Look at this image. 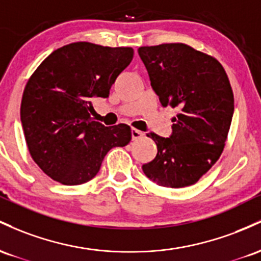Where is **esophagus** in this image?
I'll return each mask as SVG.
<instances>
[{
  "mask_svg": "<svg viewBox=\"0 0 261 261\" xmlns=\"http://www.w3.org/2000/svg\"><path fill=\"white\" fill-rule=\"evenodd\" d=\"M130 133H132V139H133V140H138V139L142 138L143 136H144V133H143L142 130L136 129V128H132Z\"/></svg>",
  "mask_w": 261,
  "mask_h": 261,
  "instance_id": "1",
  "label": "esophagus"
}]
</instances>
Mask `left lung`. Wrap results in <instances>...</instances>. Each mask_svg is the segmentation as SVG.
I'll return each mask as SVG.
<instances>
[{
	"instance_id": "left-lung-1",
	"label": "left lung",
	"mask_w": 261,
	"mask_h": 261,
	"mask_svg": "<svg viewBox=\"0 0 261 261\" xmlns=\"http://www.w3.org/2000/svg\"><path fill=\"white\" fill-rule=\"evenodd\" d=\"M138 54L163 107L180 110L169 138L148 133L158 146L142 166L158 185H194L223 151L234 112V96L218 60L182 43L140 46Z\"/></svg>"
}]
</instances>
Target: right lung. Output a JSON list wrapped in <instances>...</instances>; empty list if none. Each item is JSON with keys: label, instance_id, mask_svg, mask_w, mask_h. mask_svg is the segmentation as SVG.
Here are the masks:
<instances>
[{"label": "right lung", "instance_id": "right-lung-1", "mask_svg": "<svg viewBox=\"0 0 261 261\" xmlns=\"http://www.w3.org/2000/svg\"><path fill=\"white\" fill-rule=\"evenodd\" d=\"M132 48L77 42L53 51L31 76L20 122L32 159L53 180L72 186L97 175L108 151L130 142V127L93 121V97L107 98L133 59Z\"/></svg>", "mask_w": 261, "mask_h": 261}]
</instances>
